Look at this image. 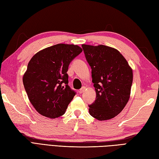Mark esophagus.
<instances>
[{
    "instance_id": "esophagus-1",
    "label": "esophagus",
    "mask_w": 159,
    "mask_h": 159,
    "mask_svg": "<svg viewBox=\"0 0 159 159\" xmlns=\"http://www.w3.org/2000/svg\"><path fill=\"white\" fill-rule=\"evenodd\" d=\"M85 89H86V87H83L82 88L80 89L79 91V93H83V92H84V91L85 90Z\"/></svg>"
}]
</instances>
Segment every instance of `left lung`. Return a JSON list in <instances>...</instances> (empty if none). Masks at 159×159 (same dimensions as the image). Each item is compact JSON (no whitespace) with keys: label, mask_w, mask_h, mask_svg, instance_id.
I'll return each instance as SVG.
<instances>
[{"label":"left lung","mask_w":159,"mask_h":159,"mask_svg":"<svg viewBox=\"0 0 159 159\" xmlns=\"http://www.w3.org/2000/svg\"><path fill=\"white\" fill-rule=\"evenodd\" d=\"M87 62L92 68L96 99L89 105V114L100 121L117 116L126 105L133 83V70L116 48L83 44Z\"/></svg>","instance_id":"obj_1"}]
</instances>
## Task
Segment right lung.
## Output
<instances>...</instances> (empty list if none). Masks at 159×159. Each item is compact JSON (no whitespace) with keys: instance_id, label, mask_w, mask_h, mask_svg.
Wrapping results in <instances>:
<instances>
[{"instance_id":"right-lung-1","label":"right lung","mask_w":159,"mask_h":159,"mask_svg":"<svg viewBox=\"0 0 159 159\" xmlns=\"http://www.w3.org/2000/svg\"><path fill=\"white\" fill-rule=\"evenodd\" d=\"M83 51L80 46L58 43L40 50L28 63L23 84L29 100L42 116H63L75 92L68 85L70 62Z\"/></svg>"}]
</instances>
